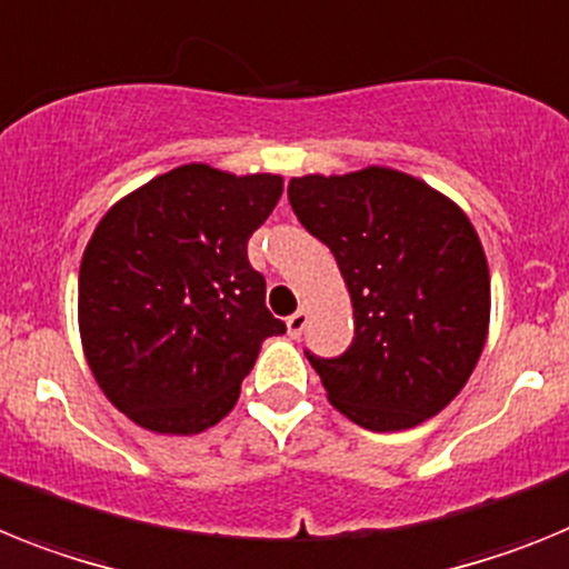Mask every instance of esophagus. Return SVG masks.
Masks as SVG:
<instances>
[{"mask_svg": "<svg viewBox=\"0 0 569 569\" xmlns=\"http://www.w3.org/2000/svg\"><path fill=\"white\" fill-rule=\"evenodd\" d=\"M306 326H309V312H306V309H298L291 318H286V329H289L291 338H300Z\"/></svg>", "mask_w": 569, "mask_h": 569, "instance_id": "34e87169", "label": "esophagus"}]
</instances>
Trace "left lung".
Instances as JSON below:
<instances>
[{"label":"left lung","instance_id":"obj_1","mask_svg":"<svg viewBox=\"0 0 569 569\" xmlns=\"http://www.w3.org/2000/svg\"><path fill=\"white\" fill-rule=\"evenodd\" d=\"M291 211L338 260L355 338L338 358H306L329 401L360 427L398 432L441 412L481 358L490 271L456 202L427 182L363 168L295 177Z\"/></svg>","mask_w":569,"mask_h":569}]
</instances>
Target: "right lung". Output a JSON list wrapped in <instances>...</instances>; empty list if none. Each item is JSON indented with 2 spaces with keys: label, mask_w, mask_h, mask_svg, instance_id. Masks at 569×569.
Listing matches in <instances>:
<instances>
[{
  "label": "right lung",
  "mask_w": 569,
  "mask_h": 569,
  "mask_svg": "<svg viewBox=\"0 0 569 569\" xmlns=\"http://www.w3.org/2000/svg\"><path fill=\"white\" fill-rule=\"evenodd\" d=\"M283 194L278 174L180 166L100 220L79 269V335L113 407L151 432L194 435L237 403L266 309L249 237Z\"/></svg>",
  "instance_id": "right-lung-1"
}]
</instances>
